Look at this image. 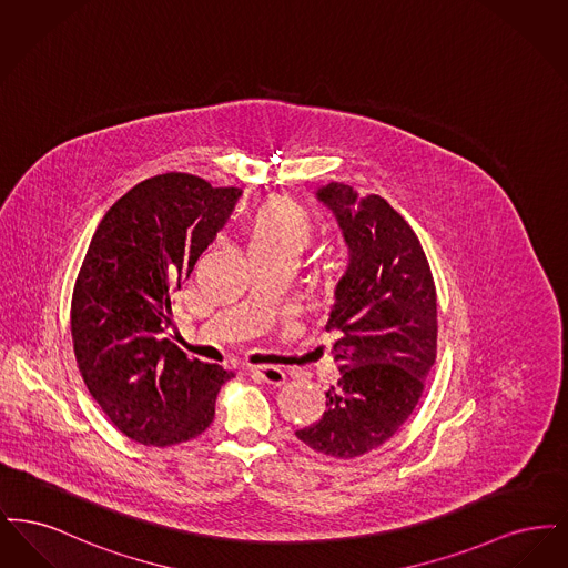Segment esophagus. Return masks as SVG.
Masks as SVG:
<instances>
[{
  "instance_id": "esophagus-1",
  "label": "esophagus",
  "mask_w": 568,
  "mask_h": 568,
  "mask_svg": "<svg viewBox=\"0 0 568 568\" xmlns=\"http://www.w3.org/2000/svg\"><path fill=\"white\" fill-rule=\"evenodd\" d=\"M248 371H251V375H253V377L262 378V381L271 383L274 387L283 385V383H285V378H287L285 371H283V368H278V366H251Z\"/></svg>"
}]
</instances>
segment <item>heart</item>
<instances>
[{"instance_id": "heart-1", "label": "heart", "mask_w": 568, "mask_h": 568, "mask_svg": "<svg viewBox=\"0 0 568 568\" xmlns=\"http://www.w3.org/2000/svg\"><path fill=\"white\" fill-rule=\"evenodd\" d=\"M313 219L290 200L266 202L248 223L251 255L294 257L313 241Z\"/></svg>"}]
</instances>
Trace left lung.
I'll use <instances>...</instances> for the list:
<instances>
[{
    "label": "left lung",
    "mask_w": 568,
    "mask_h": 568,
    "mask_svg": "<svg viewBox=\"0 0 568 568\" xmlns=\"http://www.w3.org/2000/svg\"><path fill=\"white\" fill-rule=\"evenodd\" d=\"M317 200L349 244L325 324L341 378L320 422L296 436L327 458H359L398 433L424 394L436 359V287L417 234L381 195L329 183Z\"/></svg>",
    "instance_id": "1"
}]
</instances>
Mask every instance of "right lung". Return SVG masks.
<instances>
[{
  "label": "right lung",
  "mask_w": 568,
  "mask_h": 568,
  "mask_svg": "<svg viewBox=\"0 0 568 568\" xmlns=\"http://www.w3.org/2000/svg\"><path fill=\"white\" fill-rule=\"evenodd\" d=\"M241 195L187 172L151 176L110 206L87 248L70 308L74 355L89 394L135 443L200 436L234 377L190 359L168 327L172 296Z\"/></svg>",
  "instance_id": "1"
}]
</instances>
